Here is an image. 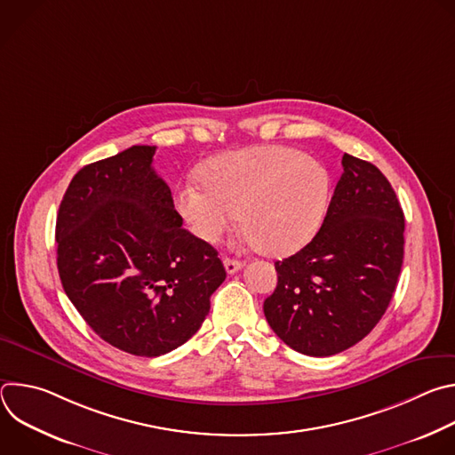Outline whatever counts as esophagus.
<instances>
[{"instance_id":"obj_1","label":"esophagus","mask_w":455,"mask_h":455,"mask_svg":"<svg viewBox=\"0 0 455 455\" xmlns=\"http://www.w3.org/2000/svg\"><path fill=\"white\" fill-rule=\"evenodd\" d=\"M223 265H225V270H227V274H235V272H239L241 268H243V263L241 261H237V259H230V257H225L223 259Z\"/></svg>"}]
</instances>
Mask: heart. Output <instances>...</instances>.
Listing matches in <instances>:
<instances>
[{"mask_svg": "<svg viewBox=\"0 0 455 455\" xmlns=\"http://www.w3.org/2000/svg\"><path fill=\"white\" fill-rule=\"evenodd\" d=\"M204 183L185 180L174 204L192 234L218 241L235 221L261 251L288 255L306 246L326 218L330 171L299 149L263 146L209 160Z\"/></svg>", "mask_w": 455, "mask_h": 455, "instance_id": "heart-1", "label": "heart"}]
</instances>
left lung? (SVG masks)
Here are the masks:
<instances>
[{
    "label": "left lung",
    "mask_w": 455,
    "mask_h": 455,
    "mask_svg": "<svg viewBox=\"0 0 455 455\" xmlns=\"http://www.w3.org/2000/svg\"><path fill=\"white\" fill-rule=\"evenodd\" d=\"M344 172L316 235L275 263L265 300L275 335L307 356H331L367 337L398 284L405 218L381 171L344 155Z\"/></svg>",
    "instance_id": "obj_1"
}]
</instances>
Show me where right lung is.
I'll list each match as a JSON object with an SVG mask.
<instances>
[{
  "mask_svg": "<svg viewBox=\"0 0 455 455\" xmlns=\"http://www.w3.org/2000/svg\"><path fill=\"white\" fill-rule=\"evenodd\" d=\"M155 146L83 167L55 223L57 270L88 326L113 347L160 356L196 333L225 281L218 251L181 227Z\"/></svg>",
  "mask_w": 455,
  "mask_h": 455,
  "instance_id": "add662e5",
  "label": "right lung"
}]
</instances>
